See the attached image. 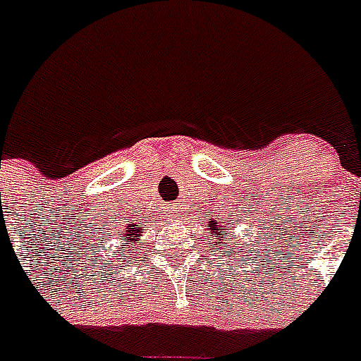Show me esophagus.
Returning a JSON list of instances; mask_svg holds the SVG:
<instances>
[{
	"instance_id": "obj_1",
	"label": "esophagus",
	"mask_w": 361,
	"mask_h": 361,
	"mask_svg": "<svg viewBox=\"0 0 361 361\" xmlns=\"http://www.w3.org/2000/svg\"><path fill=\"white\" fill-rule=\"evenodd\" d=\"M169 214L172 215V217H176V214H178V208H176V206H170Z\"/></svg>"
}]
</instances>
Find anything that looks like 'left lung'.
<instances>
[{
    "label": "left lung",
    "instance_id": "left-lung-1",
    "mask_svg": "<svg viewBox=\"0 0 361 361\" xmlns=\"http://www.w3.org/2000/svg\"><path fill=\"white\" fill-rule=\"evenodd\" d=\"M219 221H209V231H212V236H214V251L217 252V255H221V257H234V255H238V252H243V249H241V243H234L232 241V238L228 240L226 238V234L231 236V231L234 228V225H238L240 223V219L238 221H223V217H217ZM228 243L229 245L226 246V243ZM228 252L229 255H226V252ZM243 257H247V255H243Z\"/></svg>",
    "mask_w": 361,
    "mask_h": 361
}]
</instances>
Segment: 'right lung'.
Listing matches in <instances>:
<instances>
[{
  "mask_svg": "<svg viewBox=\"0 0 361 361\" xmlns=\"http://www.w3.org/2000/svg\"><path fill=\"white\" fill-rule=\"evenodd\" d=\"M140 236H142V226L138 225V223H129V225L123 228V232H121L120 240H123V241H127L129 245H133V249L129 250L128 245H125V247H120L121 251L123 252H127V251L140 252V240H138Z\"/></svg>",
  "mask_w": 361,
  "mask_h": 361,
  "instance_id": "right-lung-1",
  "label": "right lung"
}]
</instances>
